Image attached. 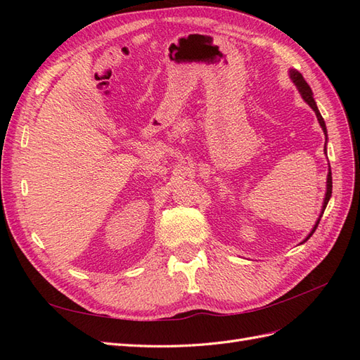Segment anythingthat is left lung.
Returning <instances> with one entry per match:
<instances>
[{
    "label": "left lung",
    "mask_w": 360,
    "mask_h": 360,
    "mask_svg": "<svg viewBox=\"0 0 360 360\" xmlns=\"http://www.w3.org/2000/svg\"><path fill=\"white\" fill-rule=\"evenodd\" d=\"M290 78H291V81L294 82V85L297 86V90L300 91V94H302V97H303V101L307 102L312 110H314V112H315V115H317V120H319V123H320V126H321V129H323V132H324V135H326V139H328V129H326V123H324V120H323V117H321V114H320V111H319V108H317V103H315V101H314V97H312V90H311V86L308 85V82L303 79V76H302V73H299L297 70H294V69H291L290 70ZM324 153H326V146H324ZM328 184H326V197H324V202H323V209H321V213H320V216H319V219H317V222H315V225H314V228H312V231L308 234V237L304 238V240L302 242V243H304L308 240V238L314 234V231L317 230V226H319V224H320V219H321V216H323V213H324V209H326V205H328V202H329V200H330V197H332V171L329 169V174H328V181H326Z\"/></svg>",
    "instance_id": "1"
}]
</instances>
